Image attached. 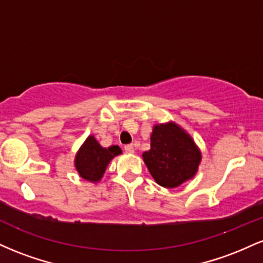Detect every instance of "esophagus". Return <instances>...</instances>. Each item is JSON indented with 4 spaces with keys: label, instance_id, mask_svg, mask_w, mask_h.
Returning a JSON list of instances; mask_svg holds the SVG:
<instances>
[{
    "label": "esophagus",
    "instance_id": "1",
    "mask_svg": "<svg viewBox=\"0 0 263 263\" xmlns=\"http://www.w3.org/2000/svg\"><path fill=\"white\" fill-rule=\"evenodd\" d=\"M125 151L127 153H134L135 152V148H134V146H132V144H126Z\"/></svg>",
    "mask_w": 263,
    "mask_h": 263
}]
</instances>
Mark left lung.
<instances>
[{
	"label": "left lung",
	"instance_id": "8db88e82",
	"mask_svg": "<svg viewBox=\"0 0 263 263\" xmlns=\"http://www.w3.org/2000/svg\"><path fill=\"white\" fill-rule=\"evenodd\" d=\"M200 158L192 138L172 122L155 126L151 149L143 153L149 173L164 188H176L194 177Z\"/></svg>",
	"mask_w": 263,
	"mask_h": 263
}]
</instances>
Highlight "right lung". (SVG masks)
I'll list each match as a JSON object with an SVG mask.
<instances>
[{"label": "right lung", "instance_id": "1", "mask_svg": "<svg viewBox=\"0 0 263 263\" xmlns=\"http://www.w3.org/2000/svg\"><path fill=\"white\" fill-rule=\"evenodd\" d=\"M120 153L121 148L119 146L102 148L99 142L92 136H90L78 152L75 158V167L84 179L89 182H99L104 176L108 162Z\"/></svg>", "mask_w": 263, "mask_h": 263}]
</instances>
